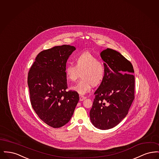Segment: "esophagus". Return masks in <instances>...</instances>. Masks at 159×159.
<instances>
[{
	"label": "esophagus",
	"mask_w": 159,
	"mask_h": 159,
	"mask_svg": "<svg viewBox=\"0 0 159 159\" xmlns=\"http://www.w3.org/2000/svg\"><path fill=\"white\" fill-rule=\"evenodd\" d=\"M86 98V97H84V96H82V95H80V101H82L84 100Z\"/></svg>",
	"instance_id": "34e87169"
}]
</instances>
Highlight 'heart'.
Wrapping results in <instances>:
<instances>
[{
  "mask_svg": "<svg viewBox=\"0 0 159 159\" xmlns=\"http://www.w3.org/2000/svg\"><path fill=\"white\" fill-rule=\"evenodd\" d=\"M75 62L76 65L68 64L65 73L67 78L71 82L76 81L80 73H82V79L71 87L72 91L82 95L91 91L93 85H98L102 82L105 67L103 63L89 52H84L76 56Z\"/></svg>",
  "mask_w": 159,
  "mask_h": 159,
  "instance_id": "b5f03b06",
  "label": "heart"
}]
</instances>
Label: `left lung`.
Returning a JSON list of instances; mask_svg holds the SVG:
<instances>
[{
  "label": "left lung",
  "instance_id": "obj_1",
  "mask_svg": "<svg viewBox=\"0 0 159 159\" xmlns=\"http://www.w3.org/2000/svg\"><path fill=\"white\" fill-rule=\"evenodd\" d=\"M100 55L105 62V76L94 93L90 119L97 128L107 130L128 113L135 98V77L132 64L119 52L107 48Z\"/></svg>",
  "mask_w": 159,
  "mask_h": 159
}]
</instances>
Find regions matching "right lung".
I'll return each instance as SVG.
<instances>
[{"mask_svg": "<svg viewBox=\"0 0 159 159\" xmlns=\"http://www.w3.org/2000/svg\"><path fill=\"white\" fill-rule=\"evenodd\" d=\"M76 50L73 46H57L38 54L29 71L27 83L31 104L39 117L53 128L71 119L79 96L66 91V63Z\"/></svg>", "mask_w": 159, "mask_h": 159, "instance_id": "1", "label": "right lung"}]
</instances>
